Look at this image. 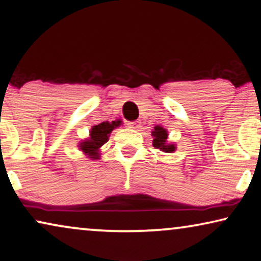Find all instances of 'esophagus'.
I'll list each match as a JSON object with an SVG mask.
<instances>
[{
	"label": "esophagus",
	"mask_w": 261,
	"mask_h": 261,
	"mask_svg": "<svg viewBox=\"0 0 261 261\" xmlns=\"http://www.w3.org/2000/svg\"><path fill=\"white\" fill-rule=\"evenodd\" d=\"M127 126L131 127V129H138L141 126V122L139 120H135V122H129L127 123Z\"/></svg>",
	"instance_id": "esophagus-1"
}]
</instances>
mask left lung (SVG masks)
<instances>
[{
    "mask_svg": "<svg viewBox=\"0 0 261 261\" xmlns=\"http://www.w3.org/2000/svg\"><path fill=\"white\" fill-rule=\"evenodd\" d=\"M151 136L153 137L152 145L156 149H160L161 151L164 152H172L175 151L176 146L175 144H168V131L164 127L157 125L153 127V131L151 132Z\"/></svg>",
    "mask_w": 261,
    "mask_h": 261,
    "instance_id": "1",
    "label": "left lung"
}]
</instances>
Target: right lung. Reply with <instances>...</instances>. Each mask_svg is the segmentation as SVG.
Instances as JSON below:
<instances>
[{
  "label": "right lung",
  "mask_w": 261,
  "mask_h": 261,
  "mask_svg": "<svg viewBox=\"0 0 261 261\" xmlns=\"http://www.w3.org/2000/svg\"><path fill=\"white\" fill-rule=\"evenodd\" d=\"M120 120L116 122H102L98 125L92 126L90 131V137L85 139L79 144V149L91 159H98L99 157V149L109 141V136L113 129L120 125Z\"/></svg>",
  "instance_id": "obj_1"
}]
</instances>
